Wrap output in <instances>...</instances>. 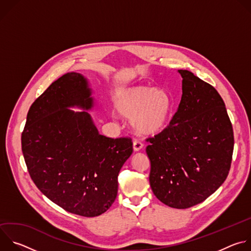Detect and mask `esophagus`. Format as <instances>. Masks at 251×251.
<instances>
[{
	"instance_id": "esophagus-1",
	"label": "esophagus",
	"mask_w": 251,
	"mask_h": 251,
	"mask_svg": "<svg viewBox=\"0 0 251 251\" xmlns=\"http://www.w3.org/2000/svg\"><path fill=\"white\" fill-rule=\"evenodd\" d=\"M142 148H143V144L140 141H138V140L133 141V149L135 152H139Z\"/></svg>"
}]
</instances>
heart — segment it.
<instances>
[{
	"mask_svg": "<svg viewBox=\"0 0 251 251\" xmlns=\"http://www.w3.org/2000/svg\"><path fill=\"white\" fill-rule=\"evenodd\" d=\"M114 109L131 119L134 131L142 136H155L166 129L174 110V99L168 91L148 85L119 88L113 99Z\"/></svg>",
	"mask_w": 251,
	"mask_h": 251,
	"instance_id": "b5f03b06",
	"label": "heart"
}]
</instances>
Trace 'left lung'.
Returning <instances> with one entry per match:
<instances>
[{
  "instance_id": "obj_1",
  "label": "left lung",
  "mask_w": 251,
  "mask_h": 251,
  "mask_svg": "<svg viewBox=\"0 0 251 251\" xmlns=\"http://www.w3.org/2000/svg\"><path fill=\"white\" fill-rule=\"evenodd\" d=\"M182 99L170 125L147 141L150 186L174 208L196 205L216 192L228 175L233 130L226 104L213 86L178 69Z\"/></svg>"
}]
</instances>
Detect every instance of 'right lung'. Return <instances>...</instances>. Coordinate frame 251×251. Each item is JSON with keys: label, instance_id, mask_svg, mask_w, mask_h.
<instances>
[{"label": "right lung", "instance_id": "obj_1", "mask_svg": "<svg viewBox=\"0 0 251 251\" xmlns=\"http://www.w3.org/2000/svg\"><path fill=\"white\" fill-rule=\"evenodd\" d=\"M93 107L87 78L65 74L31 104L22 134V151L35 186L66 211L86 218L112 205L118 174L133 152L130 138L99 134L88 112Z\"/></svg>", "mask_w": 251, "mask_h": 251}]
</instances>
